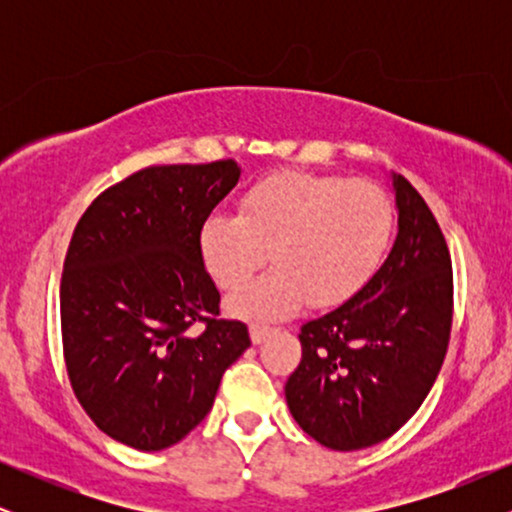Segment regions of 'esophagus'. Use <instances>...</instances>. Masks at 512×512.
<instances>
[{
    "label": "esophagus",
    "instance_id": "esophagus-1",
    "mask_svg": "<svg viewBox=\"0 0 512 512\" xmlns=\"http://www.w3.org/2000/svg\"><path fill=\"white\" fill-rule=\"evenodd\" d=\"M269 327H264V325H250V339H252V344H262L264 339L269 337Z\"/></svg>",
    "mask_w": 512,
    "mask_h": 512
}]
</instances>
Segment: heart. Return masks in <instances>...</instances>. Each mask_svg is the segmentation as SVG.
I'll return each instance as SVG.
<instances>
[{
    "mask_svg": "<svg viewBox=\"0 0 512 512\" xmlns=\"http://www.w3.org/2000/svg\"><path fill=\"white\" fill-rule=\"evenodd\" d=\"M392 204L368 182L334 175L274 173L252 185L240 211L209 216L199 252L221 289H238L272 252L276 267L228 298L245 320H281L305 301L332 308L378 272L392 238Z\"/></svg>",
    "mask_w": 512,
    "mask_h": 512,
    "instance_id": "1",
    "label": "heart"
}]
</instances>
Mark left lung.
<instances>
[{
    "label": "left lung",
    "instance_id": "8db88e82",
    "mask_svg": "<svg viewBox=\"0 0 512 512\" xmlns=\"http://www.w3.org/2000/svg\"><path fill=\"white\" fill-rule=\"evenodd\" d=\"M397 238L366 286L301 327L303 358L286 380L298 426L332 450H363L421 407L448 351L452 264L424 197L392 175Z\"/></svg>",
    "mask_w": 512,
    "mask_h": 512
}]
</instances>
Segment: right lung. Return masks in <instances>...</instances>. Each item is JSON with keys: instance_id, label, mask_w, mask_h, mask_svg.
Masks as SVG:
<instances>
[{"instance_id": "1", "label": "right lung", "mask_w": 512, "mask_h": 512, "mask_svg": "<svg viewBox=\"0 0 512 512\" xmlns=\"http://www.w3.org/2000/svg\"><path fill=\"white\" fill-rule=\"evenodd\" d=\"M238 180L236 161L151 166L76 223L60 286L64 361L81 407L117 443L156 452L185 438L250 346L243 322L216 320L221 296L199 252Z\"/></svg>"}]
</instances>
